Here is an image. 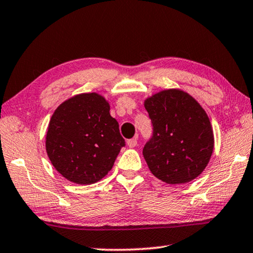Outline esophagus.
Returning <instances> with one entry per match:
<instances>
[{"label": "esophagus", "instance_id": "1", "mask_svg": "<svg viewBox=\"0 0 253 253\" xmlns=\"http://www.w3.org/2000/svg\"><path fill=\"white\" fill-rule=\"evenodd\" d=\"M136 145H137V137H135V138H131V139H128L127 140V146L128 147L132 148V147H135Z\"/></svg>", "mask_w": 253, "mask_h": 253}]
</instances>
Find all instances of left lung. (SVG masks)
Masks as SVG:
<instances>
[{"instance_id":"1","label":"left lung","mask_w":253,"mask_h":253,"mask_svg":"<svg viewBox=\"0 0 253 253\" xmlns=\"http://www.w3.org/2000/svg\"><path fill=\"white\" fill-rule=\"evenodd\" d=\"M153 136L143 149L148 169L168 184L191 182L203 172L214 148L211 123L187 92L168 89L144 102Z\"/></svg>"}]
</instances>
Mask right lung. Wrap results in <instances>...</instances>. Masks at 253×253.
<instances>
[{
    "mask_svg": "<svg viewBox=\"0 0 253 253\" xmlns=\"http://www.w3.org/2000/svg\"><path fill=\"white\" fill-rule=\"evenodd\" d=\"M99 93H80L63 101L50 119L45 149L54 169L68 181L88 185L113 169L125 139Z\"/></svg>",
    "mask_w": 253,
    "mask_h": 253,
    "instance_id": "obj_1",
    "label": "right lung"
}]
</instances>
